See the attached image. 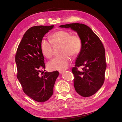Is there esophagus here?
Listing matches in <instances>:
<instances>
[{
	"label": "esophagus",
	"instance_id": "1",
	"mask_svg": "<svg viewBox=\"0 0 122 122\" xmlns=\"http://www.w3.org/2000/svg\"><path fill=\"white\" fill-rule=\"evenodd\" d=\"M63 72H64L63 71H59V73H60V74H61V73H62Z\"/></svg>",
	"mask_w": 122,
	"mask_h": 122
}]
</instances>
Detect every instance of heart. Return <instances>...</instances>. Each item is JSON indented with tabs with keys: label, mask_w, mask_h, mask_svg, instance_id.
I'll return each mask as SVG.
<instances>
[{
	"label": "heart",
	"mask_w": 122,
	"mask_h": 122,
	"mask_svg": "<svg viewBox=\"0 0 122 122\" xmlns=\"http://www.w3.org/2000/svg\"><path fill=\"white\" fill-rule=\"evenodd\" d=\"M50 42L43 39L41 41L40 49L44 57L50 59L53 55V46L61 45V55L54 58L47 65L50 71L64 70L70 65V58L75 57L80 52L81 41L77 35H71L69 31L60 29L54 32L50 36Z\"/></svg>",
	"instance_id": "b5f03b06"
}]
</instances>
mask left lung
Instances as JSON below:
<instances>
[{
  "instance_id": "obj_1",
  "label": "left lung",
  "mask_w": 122,
  "mask_h": 122,
  "mask_svg": "<svg viewBox=\"0 0 122 122\" xmlns=\"http://www.w3.org/2000/svg\"><path fill=\"white\" fill-rule=\"evenodd\" d=\"M76 31L81 41V49L72 69L74 76V86L84 97L94 95L101 87L105 80L106 62L105 49L100 39L88 26L81 23L61 25ZM84 67L79 71L78 68Z\"/></svg>"
}]
</instances>
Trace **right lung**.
<instances>
[{
    "mask_svg": "<svg viewBox=\"0 0 122 122\" xmlns=\"http://www.w3.org/2000/svg\"><path fill=\"white\" fill-rule=\"evenodd\" d=\"M54 27L50 26H35L25 32L18 46L15 55L17 77L24 93L35 101H47L53 93V86L59 73L57 71L46 72L44 57L40 49L43 36Z\"/></svg>",
    "mask_w": 122,
    "mask_h": 122,
    "instance_id": "1",
    "label": "right lung"
}]
</instances>
